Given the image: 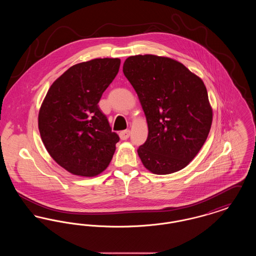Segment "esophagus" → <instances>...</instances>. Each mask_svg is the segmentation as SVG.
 Returning a JSON list of instances; mask_svg holds the SVG:
<instances>
[{
	"label": "esophagus",
	"mask_w": 256,
	"mask_h": 256,
	"mask_svg": "<svg viewBox=\"0 0 256 256\" xmlns=\"http://www.w3.org/2000/svg\"><path fill=\"white\" fill-rule=\"evenodd\" d=\"M120 138L122 139V140H126L128 137H130V132L128 130H122L120 132Z\"/></svg>",
	"instance_id": "1"
}]
</instances>
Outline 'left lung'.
Masks as SVG:
<instances>
[{
	"label": "left lung",
	"instance_id": "obj_1",
	"mask_svg": "<svg viewBox=\"0 0 256 256\" xmlns=\"http://www.w3.org/2000/svg\"><path fill=\"white\" fill-rule=\"evenodd\" d=\"M122 72L146 115L148 138L137 150L142 163L156 174L185 168L204 146L212 124L204 82L180 62L152 54L128 58Z\"/></svg>",
	"mask_w": 256,
	"mask_h": 256
}]
</instances>
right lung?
Masks as SVG:
<instances>
[{"instance_id": "1", "label": "right lung", "mask_w": 256, "mask_h": 256, "mask_svg": "<svg viewBox=\"0 0 256 256\" xmlns=\"http://www.w3.org/2000/svg\"><path fill=\"white\" fill-rule=\"evenodd\" d=\"M119 58H96L69 68L50 87L38 128L50 156L76 176H94L113 158L120 138L98 102L119 72Z\"/></svg>"}]
</instances>
